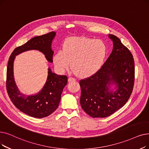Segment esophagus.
I'll return each instance as SVG.
<instances>
[{"label": "esophagus", "instance_id": "1", "mask_svg": "<svg viewBox=\"0 0 149 149\" xmlns=\"http://www.w3.org/2000/svg\"><path fill=\"white\" fill-rule=\"evenodd\" d=\"M75 81V79L72 78V77H69L68 78V81L69 82H70V81Z\"/></svg>", "mask_w": 149, "mask_h": 149}]
</instances>
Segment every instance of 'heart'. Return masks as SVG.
Instances as JSON below:
<instances>
[{"label": "heart", "mask_w": 149, "mask_h": 149, "mask_svg": "<svg viewBox=\"0 0 149 149\" xmlns=\"http://www.w3.org/2000/svg\"><path fill=\"white\" fill-rule=\"evenodd\" d=\"M107 54V47L99 40L85 36L70 37L62 44V50H58L53 56L58 70L70 68L81 78H87L100 69Z\"/></svg>", "instance_id": "heart-1"}]
</instances>
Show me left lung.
Here are the masks:
<instances>
[{"label": "left lung", "mask_w": 149, "mask_h": 149, "mask_svg": "<svg viewBox=\"0 0 149 149\" xmlns=\"http://www.w3.org/2000/svg\"><path fill=\"white\" fill-rule=\"evenodd\" d=\"M108 37L113 42L111 54L95 74L80 81L81 107L93 118L111 115L125 104L133 91V55L117 36Z\"/></svg>", "instance_id": "obj_1"}]
</instances>
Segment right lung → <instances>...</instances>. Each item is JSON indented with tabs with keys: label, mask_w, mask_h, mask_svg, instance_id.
Segmentation results:
<instances>
[{
	"label": "right lung",
	"mask_w": 149,
	"mask_h": 149,
	"mask_svg": "<svg viewBox=\"0 0 149 149\" xmlns=\"http://www.w3.org/2000/svg\"><path fill=\"white\" fill-rule=\"evenodd\" d=\"M55 35V31H51L31 38L13 50L8 62L6 85L10 100L21 111L33 118L47 117L56 110L59 105L63 88L67 85L68 77L52 72L49 68L46 82L40 91L35 95H25L20 92L15 81L14 61L19 54L28 50H37L45 55L49 62L52 63L54 51L52 50V42Z\"/></svg>",
	"instance_id": "1"
}]
</instances>
